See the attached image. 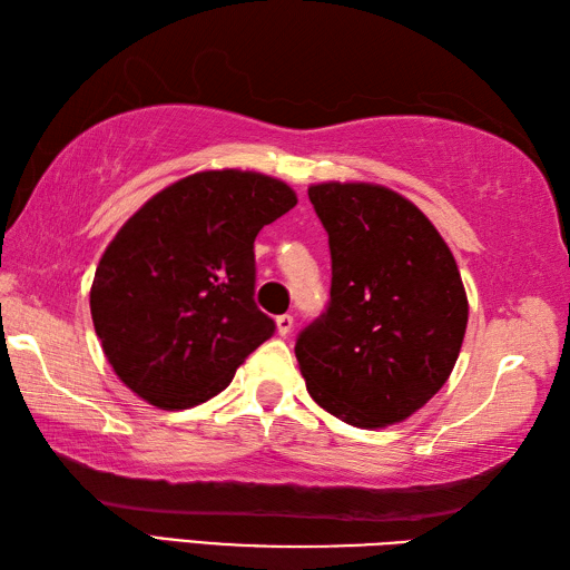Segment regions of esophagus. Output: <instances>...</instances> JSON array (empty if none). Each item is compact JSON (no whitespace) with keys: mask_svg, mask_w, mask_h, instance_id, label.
Wrapping results in <instances>:
<instances>
[{"mask_svg":"<svg viewBox=\"0 0 570 570\" xmlns=\"http://www.w3.org/2000/svg\"><path fill=\"white\" fill-rule=\"evenodd\" d=\"M294 331V316H288V313H284V316H276V333L286 337L288 333Z\"/></svg>","mask_w":570,"mask_h":570,"instance_id":"34e87169","label":"esophagus"}]
</instances>
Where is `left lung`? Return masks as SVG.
I'll return each instance as SVG.
<instances>
[{
	"label": "left lung",
	"mask_w": 570,
	"mask_h": 570,
	"mask_svg": "<svg viewBox=\"0 0 570 570\" xmlns=\"http://www.w3.org/2000/svg\"><path fill=\"white\" fill-rule=\"evenodd\" d=\"M328 233L331 306L296 341L308 394L357 429L406 421L451 377L468 294L439 229L396 190L308 186Z\"/></svg>",
	"instance_id": "8db88e82"
}]
</instances>
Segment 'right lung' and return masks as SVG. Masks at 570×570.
<instances>
[{
    "label": "right lung",
    "mask_w": 570,
    "mask_h": 570,
    "mask_svg": "<svg viewBox=\"0 0 570 570\" xmlns=\"http://www.w3.org/2000/svg\"><path fill=\"white\" fill-rule=\"evenodd\" d=\"M298 203L284 180L198 171L117 229L90 286L92 325L115 374L156 409L223 392L274 333L254 306V239Z\"/></svg>",
    "instance_id": "right-lung-1"
}]
</instances>
